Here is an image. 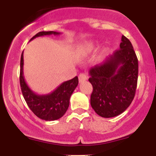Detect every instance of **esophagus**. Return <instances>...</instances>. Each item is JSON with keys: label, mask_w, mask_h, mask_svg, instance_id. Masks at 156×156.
<instances>
[{"label": "esophagus", "mask_w": 156, "mask_h": 156, "mask_svg": "<svg viewBox=\"0 0 156 156\" xmlns=\"http://www.w3.org/2000/svg\"><path fill=\"white\" fill-rule=\"evenodd\" d=\"M87 80V76L86 74L84 73H80L79 75V81L80 83L83 82V81Z\"/></svg>", "instance_id": "esophagus-1"}]
</instances>
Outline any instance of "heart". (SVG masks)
<instances>
[{
    "instance_id": "obj_1",
    "label": "heart",
    "mask_w": 156,
    "mask_h": 156,
    "mask_svg": "<svg viewBox=\"0 0 156 156\" xmlns=\"http://www.w3.org/2000/svg\"><path fill=\"white\" fill-rule=\"evenodd\" d=\"M95 49V45L93 42H90V41H87V42H85L83 44L80 46L79 49H78V53L82 56H86L90 55V53L94 51Z\"/></svg>"
}]
</instances>
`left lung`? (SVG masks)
Instances as JSON below:
<instances>
[{"instance_id": "8db88e82", "label": "left lung", "mask_w": 156, "mask_h": 156, "mask_svg": "<svg viewBox=\"0 0 156 156\" xmlns=\"http://www.w3.org/2000/svg\"><path fill=\"white\" fill-rule=\"evenodd\" d=\"M119 49L89 71L93 86L90 105L104 118L122 113L134 98L138 77V61L130 41L122 36Z\"/></svg>"}]
</instances>
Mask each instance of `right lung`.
<instances>
[{
	"label": "right lung",
	"mask_w": 156,
	"mask_h": 156,
	"mask_svg": "<svg viewBox=\"0 0 156 156\" xmlns=\"http://www.w3.org/2000/svg\"><path fill=\"white\" fill-rule=\"evenodd\" d=\"M59 35L60 33L55 31H42L36 34L30 39L46 35ZM23 52L20 61V86L22 93L27 104L31 111L39 117L40 119L46 121H53L60 119L64 115L69 105V99L72 94L78 85V77L63 82L51 93L47 94H37L29 87L23 76Z\"/></svg>",
	"instance_id": "right-lung-1"
}]
</instances>
